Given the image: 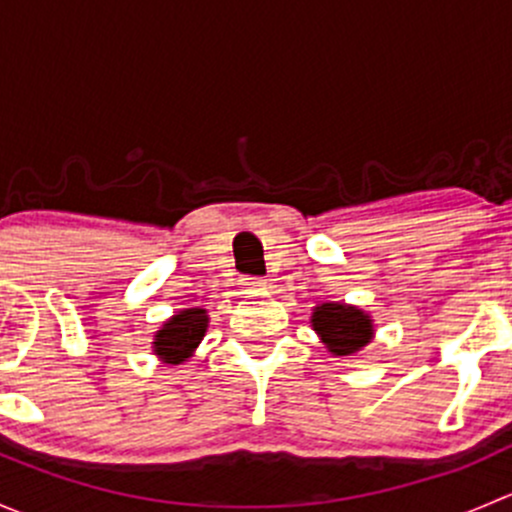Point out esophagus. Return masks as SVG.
Returning a JSON list of instances; mask_svg holds the SVG:
<instances>
[{"instance_id":"obj_1","label":"esophagus","mask_w":512,"mask_h":512,"mask_svg":"<svg viewBox=\"0 0 512 512\" xmlns=\"http://www.w3.org/2000/svg\"><path fill=\"white\" fill-rule=\"evenodd\" d=\"M240 285L245 289H255V292H260V289L267 287V282L260 280V277H242Z\"/></svg>"}]
</instances>
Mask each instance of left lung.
<instances>
[{
    "label": "left lung",
    "mask_w": 512,
    "mask_h": 512,
    "mask_svg": "<svg viewBox=\"0 0 512 512\" xmlns=\"http://www.w3.org/2000/svg\"><path fill=\"white\" fill-rule=\"evenodd\" d=\"M312 327L334 356H352L374 339V319L364 309L342 302L314 307Z\"/></svg>",
    "instance_id": "left-lung-1"
}]
</instances>
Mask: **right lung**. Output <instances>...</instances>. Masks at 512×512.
I'll use <instances>...</instances> for the list:
<instances>
[{
  "label": "right lung",
  "instance_id": "right-lung-1",
  "mask_svg": "<svg viewBox=\"0 0 512 512\" xmlns=\"http://www.w3.org/2000/svg\"><path fill=\"white\" fill-rule=\"evenodd\" d=\"M205 329H208V312L205 309H180L156 332L153 352L165 364H183L203 342Z\"/></svg>",
  "mask_w": 512,
  "mask_h": 512
}]
</instances>
